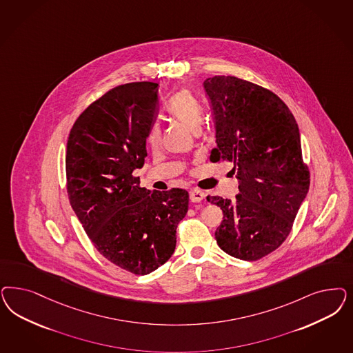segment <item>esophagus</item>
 Returning a JSON list of instances; mask_svg holds the SVG:
<instances>
[{"instance_id": "1", "label": "esophagus", "mask_w": 353, "mask_h": 353, "mask_svg": "<svg viewBox=\"0 0 353 353\" xmlns=\"http://www.w3.org/2000/svg\"><path fill=\"white\" fill-rule=\"evenodd\" d=\"M190 199L192 203H201L205 199V194L203 191L194 188L190 191Z\"/></svg>"}]
</instances>
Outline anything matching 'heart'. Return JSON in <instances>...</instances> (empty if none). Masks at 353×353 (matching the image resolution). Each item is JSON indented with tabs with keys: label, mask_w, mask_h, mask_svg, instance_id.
<instances>
[{
	"label": "heart",
	"mask_w": 353,
	"mask_h": 353,
	"mask_svg": "<svg viewBox=\"0 0 353 353\" xmlns=\"http://www.w3.org/2000/svg\"><path fill=\"white\" fill-rule=\"evenodd\" d=\"M169 113L187 125L192 132L201 130L204 113L203 108L194 94L187 90L176 92L169 103ZM150 145H156L159 141V125H152L147 137Z\"/></svg>",
	"instance_id": "b5f03b06"
}]
</instances>
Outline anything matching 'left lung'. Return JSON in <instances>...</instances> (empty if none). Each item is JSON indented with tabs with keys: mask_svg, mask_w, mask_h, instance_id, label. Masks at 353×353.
<instances>
[{
	"mask_svg": "<svg viewBox=\"0 0 353 353\" xmlns=\"http://www.w3.org/2000/svg\"><path fill=\"white\" fill-rule=\"evenodd\" d=\"M203 85L216 127L210 161L234 162L239 183L235 200L208 197L223 212L216 243L232 257L256 261L285 241L309 191L299 127L287 105L257 84L213 77Z\"/></svg>",
	"mask_w": 353,
	"mask_h": 353,
	"instance_id": "1",
	"label": "left lung"
}]
</instances>
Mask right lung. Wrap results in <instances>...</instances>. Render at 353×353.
<instances>
[{"label": "right lung", "mask_w": 353, "mask_h": 353, "mask_svg": "<svg viewBox=\"0 0 353 353\" xmlns=\"http://www.w3.org/2000/svg\"><path fill=\"white\" fill-rule=\"evenodd\" d=\"M159 84L128 83L91 103L72 125L66 150L70 204L96 250L134 274L152 273L172 256L188 192L141 188L132 172L147 157Z\"/></svg>", "instance_id": "add662e5"}]
</instances>
